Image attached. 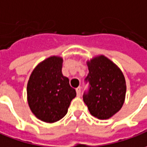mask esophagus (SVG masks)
<instances>
[{
  "mask_svg": "<svg viewBox=\"0 0 147 147\" xmlns=\"http://www.w3.org/2000/svg\"><path fill=\"white\" fill-rule=\"evenodd\" d=\"M76 91L77 96H80V92H81L80 88H77L76 89Z\"/></svg>",
  "mask_w": 147,
  "mask_h": 147,
  "instance_id": "obj_1",
  "label": "esophagus"
}]
</instances>
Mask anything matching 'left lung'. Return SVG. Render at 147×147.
<instances>
[{"instance_id": "8db88e82", "label": "left lung", "mask_w": 147, "mask_h": 147, "mask_svg": "<svg viewBox=\"0 0 147 147\" xmlns=\"http://www.w3.org/2000/svg\"><path fill=\"white\" fill-rule=\"evenodd\" d=\"M88 67L86 80L90 90L84 95V102L92 116L108 119L119 112L123 105L127 85L125 77L119 67L103 55L87 60Z\"/></svg>"}]
</instances>
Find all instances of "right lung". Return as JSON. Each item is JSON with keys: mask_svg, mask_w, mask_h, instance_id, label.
<instances>
[{"mask_svg": "<svg viewBox=\"0 0 147 147\" xmlns=\"http://www.w3.org/2000/svg\"><path fill=\"white\" fill-rule=\"evenodd\" d=\"M63 59L52 56L35 67L27 84V101L31 111L45 123H52L66 115L76 96L68 78L62 74Z\"/></svg>", "mask_w": 147, "mask_h": 147, "instance_id": "right-lung-1", "label": "right lung"}]
</instances>
